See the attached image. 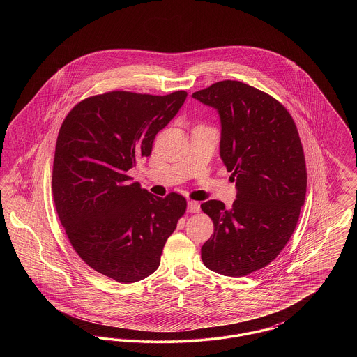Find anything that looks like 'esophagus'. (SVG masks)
<instances>
[{
	"instance_id": "esophagus-1",
	"label": "esophagus",
	"mask_w": 357,
	"mask_h": 357,
	"mask_svg": "<svg viewBox=\"0 0 357 357\" xmlns=\"http://www.w3.org/2000/svg\"><path fill=\"white\" fill-rule=\"evenodd\" d=\"M187 211H188V213H199V211H201V206H199L198 202L188 201V204H187Z\"/></svg>"
}]
</instances>
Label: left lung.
Listing matches in <instances>:
<instances>
[{
  "mask_svg": "<svg viewBox=\"0 0 357 357\" xmlns=\"http://www.w3.org/2000/svg\"><path fill=\"white\" fill-rule=\"evenodd\" d=\"M221 118V159L236 176L230 210L217 199L201 204L214 234L201 253L204 266L242 277L269 265L291 237L306 194V165L296 123L266 92L223 80L192 93Z\"/></svg>",
  "mask_w": 357,
  "mask_h": 357,
  "instance_id": "left-lung-1",
  "label": "left lung"
}]
</instances>
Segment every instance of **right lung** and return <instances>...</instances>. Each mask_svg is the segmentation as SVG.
I'll use <instances>...</instances> for the list:
<instances>
[{"instance_id":"1","label":"right lung","mask_w":357,"mask_h":357,"mask_svg":"<svg viewBox=\"0 0 357 357\" xmlns=\"http://www.w3.org/2000/svg\"><path fill=\"white\" fill-rule=\"evenodd\" d=\"M186 96L105 92L77 102L60 127L52 174L57 215L85 264L118 282H136L158 269L186 213L181 194L155 197L128 175L151 155L155 136Z\"/></svg>"}]
</instances>
